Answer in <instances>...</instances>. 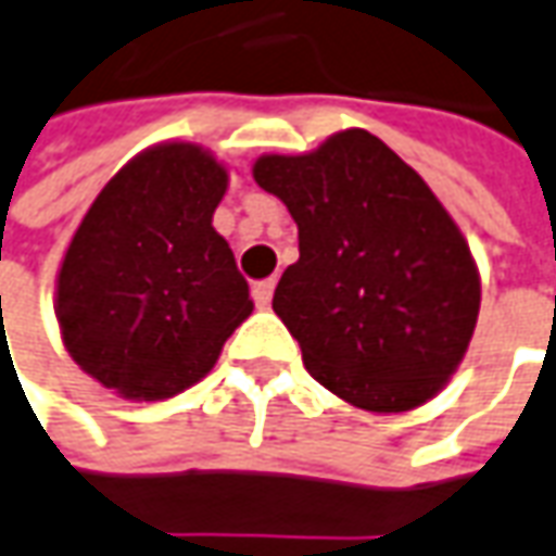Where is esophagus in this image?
Returning <instances> with one entry per match:
<instances>
[{
  "mask_svg": "<svg viewBox=\"0 0 556 556\" xmlns=\"http://www.w3.org/2000/svg\"><path fill=\"white\" fill-rule=\"evenodd\" d=\"M254 302H256V308H269V302H271V293H275V281H260V285H254Z\"/></svg>",
  "mask_w": 556,
  "mask_h": 556,
  "instance_id": "34e87169",
  "label": "esophagus"
}]
</instances>
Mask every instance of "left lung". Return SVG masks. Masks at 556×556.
Instances as JSON below:
<instances>
[{
	"label": "left lung",
	"mask_w": 556,
	"mask_h": 556,
	"mask_svg": "<svg viewBox=\"0 0 556 556\" xmlns=\"http://www.w3.org/2000/svg\"><path fill=\"white\" fill-rule=\"evenodd\" d=\"M254 181L300 229L271 308L312 378L378 415L432 400L472 342L481 278L427 181L366 129L308 154H263Z\"/></svg>",
	"instance_id": "obj_1"
}]
</instances>
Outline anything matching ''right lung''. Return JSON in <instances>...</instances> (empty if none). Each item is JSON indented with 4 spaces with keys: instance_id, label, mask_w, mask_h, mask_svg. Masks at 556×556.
I'll list each match as a JSON object with an SVG mask.
<instances>
[{
    "instance_id": "right-lung-1",
    "label": "right lung",
    "mask_w": 556,
    "mask_h": 556,
    "mask_svg": "<svg viewBox=\"0 0 556 556\" xmlns=\"http://www.w3.org/2000/svg\"><path fill=\"white\" fill-rule=\"evenodd\" d=\"M227 166L190 141H160L111 178L56 271V320L84 372L156 402L212 372L254 312L227 239L212 227Z\"/></svg>"
}]
</instances>
